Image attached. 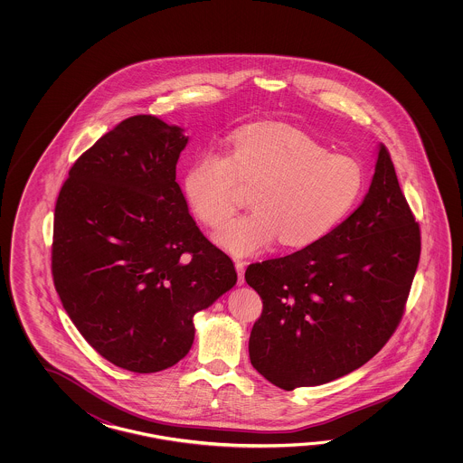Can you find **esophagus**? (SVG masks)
I'll use <instances>...</instances> for the list:
<instances>
[{
  "instance_id": "obj_1",
  "label": "esophagus",
  "mask_w": 463,
  "mask_h": 463,
  "mask_svg": "<svg viewBox=\"0 0 463 463\" xmlns=\"http://www.w3.org/2000/svg\"><path fill=\"white\" fill-rule=\"evenodd\" d=\"M245 261L235 260L236 273H238V285H245Z\"/></svg>"
}]
</instances>
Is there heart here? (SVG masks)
Listing matches in <instances>:
<instances>
[{
    "instance_id": "obj_1",
    "label": "heart",
    "mask_w": 463,
    "mask_h": 463,
    "mask_svg": "<svg viewBox=\"0 0 463 463\" xmlns=\"http://www.w3.org/2000/svg\"><path fill=\"white\" fill-rule=\"evenodd\" d=\"M185 195L207 227L223 225L253 194L255 212L217 233L233 255H255L279 243L306 248L329 235L364 194L359 160L335 156L305 132L255 128L240 132L228 156L207 152L188 168Z\"/></svg>"
}]
</instances>
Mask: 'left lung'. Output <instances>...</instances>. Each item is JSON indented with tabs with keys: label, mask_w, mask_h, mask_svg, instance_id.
I'll list each match as a JSON object with an SVG mask.
<instances>
[{
	"label": "left lung",
	"mask_w": 463,
	"mask_h": 463,
	"mask_svg": "<svg viewBox=\"0 0 463 463\" xmlns=\"http://www.w3.org/2000/svg\"><path fill=\"white\" fill-rule=\"evenodd\" d=\"M420 258V228L381 146L363 203L323 240L253 263L263 301L250 359L276 387L326 384L373 359L402 319Z\"/></svg>",
	"instance_id": "obj_1"
}]
</instances>
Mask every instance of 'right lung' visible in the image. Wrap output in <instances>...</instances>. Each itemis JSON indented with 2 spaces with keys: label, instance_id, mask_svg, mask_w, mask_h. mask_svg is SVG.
I'll return each mask as SVG.
<instances>
[{
  "label": "right lung",
  "instance_id": "add662e5",
  "mask_svg": "<svg viewBox=\"0 0 463 463\" xmlns=\"http://www.w3.org/2000/svg\"><path fill=\"white\" fill-rule=\"evenodd\" d=\"M187 142L156 116L124 118L74 162L54 208L61 303L99 354L138 374L185 357L195 313L236 283L175 182Z\"/></svg>",
  "mask_w": 463,
  "mask_h": 463
}]
</instances>
